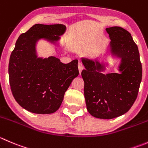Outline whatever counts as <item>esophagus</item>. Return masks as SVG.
<instances>
[{
  "label": "esophagus",
  "mask_w": 148,
  "mask_h": 148,
  "mask_svg": "<svg viewBox=\"0 0 148 148\" xmlns=\"http://www.w3.org/2000/svg\"><path fill=\"white\" fill-rule=\"evenodd\" d=\"M83 69H84V67H83V65L82 64V63H79V64H78V69H79V72L80 74H81V72H82V71L83 70Z\"/></svg>",
  "instance_id": "obj_1"
}]
</instances>
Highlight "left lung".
Here are the masks:
<instances>
[{"label":"left lung","instance_id":"left-lung-1","mask_svg":"<svg viewBox=\"0 0 148 148\" xmlns=\"http://www.w3.org/2000/svg\"><path fill=\"white\" fill-rule=\"evenodd\" d=\"M110 42L102 55L120 58L119 73L103 74L104 63L100 58H81L85 69L82 71L84 93L88 112L92 116L111 119L131 108L138 94L142 81V64L138 48L131 34L120 27L106 29ZM107 66V64H106Z\"/></svg>","mask_w":148,"mask_h":148}]
</instances>
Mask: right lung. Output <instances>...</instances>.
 <instances>
[{
    "instance_id": "obj_1",
    "label": "right lung",
    "mask_w": 148,
    "mask_h": 148,
    "mask_svg": "<svg viewBox=\"0 0 148 148\" xmlns=\"http://www.w3.org/2000/svg\"><path fill=\"white\" fill-rule=\"evenodd\" d=\"M64 24H37L18 37L10 56L8 75L16 101L27 110L38 114L56 112L66 91L79 75L78 60L63 64L53 56H39L37 45L44 40L61 49Z\"/></svg>"
}]
</instances>
